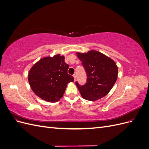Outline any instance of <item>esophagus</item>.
<instances>
[{
	"instance_id": "34e87169",
	"label": "esophagus",
	"mask_w": 149,
	"mask_h": 149,
	"mask_svg": "<svg viewBox=\"0 0 149 149\" xmlns=\"http://www.w3.org/2000/svg\"><path fill=\"white\" fill-rule=\"evenodd\" d=\"M73 78H74V81H76V74H73Z\"/></svg>"
}]
</instances>
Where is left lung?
Here are the masks:
<instances>
[{"label":"left lung","instance_id":"obj_1","mask_svg":"<svg viewBox=\"0 0 149 149\" xmlns=\"http://www.w3.org/2000/svg\"><path fill=\"white\" fill-rule=\"evenodd\" d=\"M87 74V83L76 85L81 96L88 101H96L109 93L118 78V68L111 58L101 52L91 50L76 53Z\"/></svg>","mask_w":149,"mask_h":149}]
</instances>
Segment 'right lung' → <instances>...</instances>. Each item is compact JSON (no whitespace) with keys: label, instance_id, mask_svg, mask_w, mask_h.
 I'll use <instances>...</instances> for the list:
<instances>
[{"label":"right lung","instance_id":"1","mask_svg":"<svg viewBox=\"0 0 149 149\" xmlns=\"http://www.w3.org/2000/svg\"><path fill=\"white\" fill-rule=\"evenodd\" d=\"M68 68L65 56L60 54L42 58L29 71L28 79L32 91L42 100L58 101L63 96L67 84L74 81L73 76L68 74Z\"/></svg>","mask_w":149,"mask_h":149}]
</instances>
